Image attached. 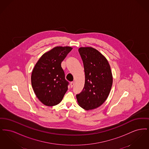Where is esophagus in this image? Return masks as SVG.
Here are the masks:
<instances>
[{
	"label": "esophagus",
	"mask_w": 149,
	"mask_h": 149,
	"mask_svg": "<svg viewBox=\"0 0 149 149\" xmlns=\"http://www.w3.org/2000/svg\"><path fill=\"white\" fill-rule=\"evenodd\" d=\"M74 84H75V83L74 81H72V82L70 83V86H71V88L73 87V86L74 85Z\"/></svg>",
	"instance_id": "esophagus-1"
}]
</instances>
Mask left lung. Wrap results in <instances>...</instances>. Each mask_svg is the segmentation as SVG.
Wrapping results in <instances>:
<instances>
[{
  "mask_svg": "<svg viewBox=\"0 0 149 149\" xmlns=\"http://www.w3.org/2000/svg\"><path fill=\"white\" fill-rule=\"evenodd\" d=\"M83 62L85 84L81 92L77 94L80 106L91 110L100 106L106 100L113 83L112 74L106 58L91 47H80Z\"/></svg>",
  "mask_w": 149,
  "mask_h": 149,
  "instance_id": "1",
  "label": "left lung"
}]
</instances>
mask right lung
<instances>
[{"instance_id": "1", "label": "right lung", "mask_w": 149, "mask_h": 149, "mask_svg": "<svg viewBox=\"0 0 149 149\" xmlns=\"http://www.w3.org/2000/svg\"><path fill=\"white\" fill-rule=\"evenodd\" d=\"M72 48L57 46L45 53L32 70L31 84L36 97L43 104L54 106L60 103L68 89L61 64Z\"/></svg>"}]
</instances>
